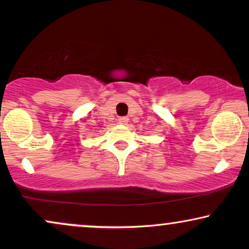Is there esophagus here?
I'll use <instances>...</instances> for the list:
<instances>
[{
    "instance_id": "1",
    "label": "esophagus",
    "mask_w": 249,
    "mask_h": 249,
    "mask_svg": "<svg viewBox=\"0 0 249 249\" xmlns=\"http://www.w3.org/2000/svg\"><path fill=\"white\" fill-rule=\"evenodd\" d=\"M128 122H129V119L127 117L119 118V124H127Z\"/></svg>"
}]
</instances>
